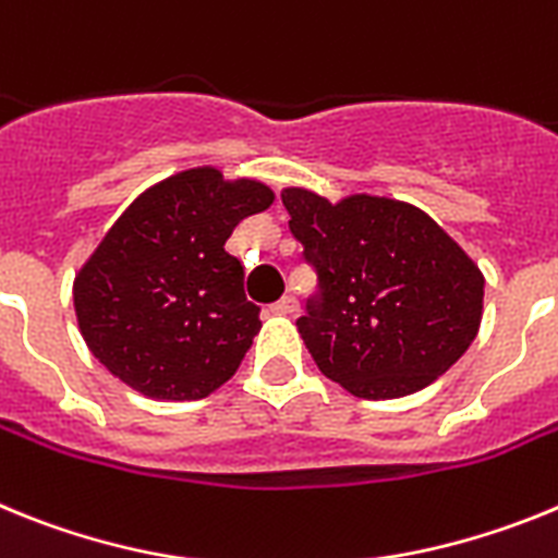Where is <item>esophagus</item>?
<instances>
[{
  "instance_id": "1",
  "label": "esophagus",
  "mask_w": 558,
  "mask_h": 558,
  "mask_svg": "<svg viewBox=\"0 0 558 558\" xmlns=\"http://www.w3.org/2000/svg\"><path fill=\"white\" fill-rule=\"evenodd\" d=\"M298 300H294L292 298V294H286V298H280L278 300V303H275V306H272V312L275 314H294V312H298Z\"/></svg>"
}]
</instances>
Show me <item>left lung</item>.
<instances>
[{
    "label": "left lung",
    "mask_w": 558,
    "mask_h": 558,
    "mask_svg": "<svg viewBox=\"0 0 558 558\" xmlns=\"http://www.w3.org/2000/svg\"><path fill=\"white\" fill-rule=\"evenodd\" d=\"M280 198L317 272L298 328L328 379L360 399H399L466 353L486 280L424 210L367 193L331 205L303 187Z\"/></svg>",
    "instance_id": "left-lung-1"
}]
</instances>
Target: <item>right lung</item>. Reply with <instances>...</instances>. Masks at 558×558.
<instances>
[{
	"label": "right lung",
	"mask_w": 558,
	"mask_h": 558,
	"mask_svg": "<svg viewBox=\"0 0 558 558\" xmlns=\"http://www.w3.org/2000/svg\"><path fill=\"white\" fill-rule=\"evenodd\" d=\"M272 198L255 179L225 182L216 168H191L134 198L72 286L100 365L148 399L196 401L225 385L260 328L244 266L225 244Z\"/></svg>",
	"instance_id": "1"
}]
</instances>
